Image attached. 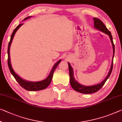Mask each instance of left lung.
<instances>
[{"instance_id":"obj_1","label":"left lung","mask_w":122,"mask_h":122,"mask_svg":"<svg viewBox=\"0 0 122 122\" xmlns=\"http://www.w3.org/2000/svg\"><path fill=\"white\" fill-rule=\"evenodd\" d=\"M94 20V27L97 29L99 30L102 31V32L106 34L107 35H108L110 36V40H111V43L112 44V46H113V56L112 57V64L111 66V69L107 76H106V77L102 82H101L100 83L98 84V85L92 86H84L81 85H80V83H78L75 80L74 77V72H73V69L72 67L71 66L70 64L68 63L69 65V75H70V85L72 87V88L74 90H75L76 91L78 92L83 93V94H92L94 93L98 92L99 90H100L102 87L105 83L107 80L108 79V78L109 77L110 75H111L112 69H113V57L114 55H115V45L113 44V39H112V36L111 34V32L107 29L106 26L105 24L103 23V22L102 20H100L97 18H93Z\"/></svg>"}]
</instances>
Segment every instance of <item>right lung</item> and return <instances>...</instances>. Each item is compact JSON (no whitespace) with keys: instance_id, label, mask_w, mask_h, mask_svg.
I'll return each instance as SVG.
<instances>
[{"instance_id":"right-lung-1","label":"right lung","mask_w":122,"mask_h":122,"mask_svg":"<svg viewBox=\"0 0 122 122\" xmlns=\"http://www.w3.org/2000/svg\"><path fill=\"white\" fill-rule=\"evenodd\" d=\"M30 17V16L27 17H26L24 20L28 19V18ZM22 25V24H20L19 25H17L15 29H14V31H13L12 34H11L10 40L9 41V45H8V48H7V55H8V58H7V64H8V66L9 70H10L11 74L15 78L16 80L18 82V83H19V85L21 86V87L25 89L27 91H40V90L44 89L46 88L47 87H48V86L51 82V80L52 79V77H53V73L55 72V69L56 67H57L58 65L59 64V63L61 61V60H59L56 63L55 65H54L53 68H52L51 71L49 76L47 77V78H46L45 80L42 81H39V82H28L26 81H24L22 80L21 78H20L19 76H18L17 75L15 72H14V70H13L12 68V66H11V62H10V45L11 42H12V39L14 38V36L15 35V34L16 33V31Z\"/></svg>"}]
</instances>
